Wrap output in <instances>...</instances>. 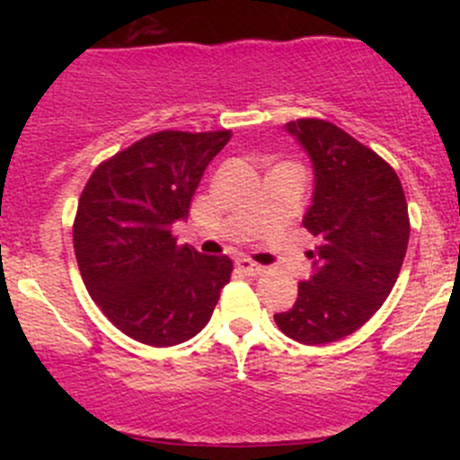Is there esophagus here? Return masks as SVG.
<instances>
[{
	"mask_svg": "<svg viewBox=\"0 0 460 460\" xmlns=\"http://www.w3.org/2000/svg\"><path fill=\"white\" fill-rule=\"evenodd\" d=\"M235 267H238L240 271L244 273V276H252V278H258L260 273H264V267H260V264L252 262L249 258H238V260H235Z\"/></svg>",
	"mask_w": 460,
	"mask_h": 460,
	"instance_id": "obj_1",
	"label": "esophagus"
}]
</instances>
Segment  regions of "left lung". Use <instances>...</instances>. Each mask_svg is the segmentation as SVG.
I'll return each instance as SVG.
<instances>
[{
	"instance_id": "obj_1",
	"label": "left lung",
	"mask_w": 460,
	"mask_h": 460,
	"mask_svg": "<svg viewBox=\"0 0 460 460\" xmlns=\"http://www.w3.org/2000/svg\"><path fill=\"white\" fill-rule=\"evenodd\" d=\"M314 166L303 226L320 238L294 307L273 320L303 345H327L363 327L396 285L410 217L396 171L372 148L324 119L285 124Z\"/></svg>"
}]
</instances>
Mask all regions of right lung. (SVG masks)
Here are the masks:
<instances>
[{
    "mask_svg": "<svg viewBox=\"0 0 460 460\" xmlns=\"http://www.w3.org/2000/svg\"><path fill=\"white\" fill-rule=\"evenodd\" d=\"M231 131H160L102 162L77 204L73 247L88 294L133 341L171 347L202 332L229 282L226 256L175 244L173 225Z\"/></svg>",
    "mask_w": 460,
    "mask_h": 460,
    "instance_id": "add662e5",
    "label": "right lung"
}]
</instances>
